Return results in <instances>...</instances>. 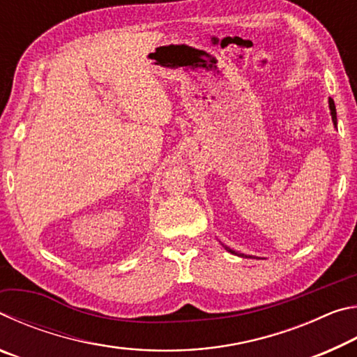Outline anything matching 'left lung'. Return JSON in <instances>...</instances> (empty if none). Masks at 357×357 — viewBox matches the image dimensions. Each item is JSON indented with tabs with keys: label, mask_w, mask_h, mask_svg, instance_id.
<instances>
[{
	"label": "left lung",
	"mask_w": 357,
	"mask_h": 357,
	"mask_svg": "<svg viewBox=\"0 0 357 357\" xmlns=\"http://www.w3.org/2000/svg\"><path fill=\"white\" fill-rule=\"evenodd\" d=\"M329 110H331V116H332V123H334V126L337 128V112H335V104H334V100H332L331 98H329ZM223 245V244H222ZM225 247V250H228L229 253H233V255H239V257H244V253H238L236 250H233V249H229V247H227V245H223ZM247 257V255H245ZM250 257V255H249Z\"/></svg>",
	"instance_id": "8db88e82"
}]
</instances>
